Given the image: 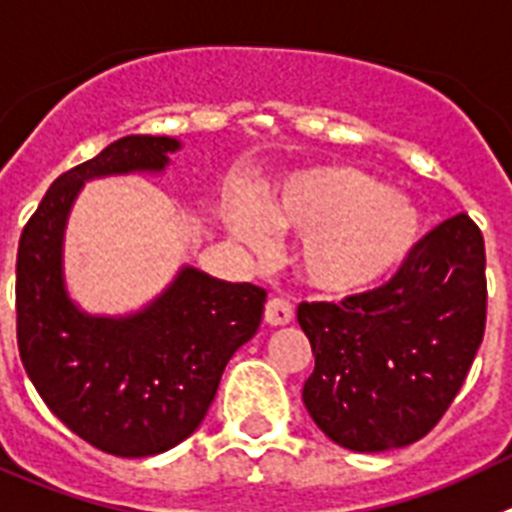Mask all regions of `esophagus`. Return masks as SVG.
Listing matches in <instances>:
<instances>
[{
    "instance_id": "34e87169",
    "label": "esophagus",
    "mask_w": 512,
    "mask_h": 512,
    "mask_svg": "<svg viewBox=\"0 0 512 512\" xmlns=\"http://www.w3.org/2000/svg\"><path fill=\"white\" fill-rule=\"evenodd\" d=\"M293 319V306L286 299H270L265 304V322L273 324V327H281Z\"/></svg>"
}]
</instances>
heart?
I'll return each mask as SVG.
<instances>
[{
    "label": "heart",
    "mask_w": 512,
    "mask_h": 512,
    "mask_svg": "<svg viewBox=\"0 0 512 512\" xmlns=\"http://www.w3.org/2000/svg\"><path fill=\"white\" fill-rule=\"evenodd\" d=\"M270 229L301 234L296 268L327 296H353L386 281L420 239V213L407 198L345 164H324L291 177L262 203ZM265 223V224H266ZM264 224V225H265ZM255 213H237L231 231L252 250L270 244Z\"/></svg>",
    "instance_id": "heart-1"
}]
</instances>
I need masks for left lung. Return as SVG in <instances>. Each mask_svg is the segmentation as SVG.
<instances>
[{"instance_id": "obj_1", "label": "left lung", "mask_w": 512, "mask_h": 512, "mask_svg": "<svg viewBox=\"0 0 512 512\" xmlns=\"http://www.w3.org/2000/svg\"><path fill=\"white\" fill-rule=\"evenodd\" d=\"M314 353L304 404L327 438L376 453L420 441L459 394L487 322L484 237L456 213L391 281L342 304H299Z\"/></svg>"}]
</instances>
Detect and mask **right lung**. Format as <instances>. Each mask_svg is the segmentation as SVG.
Masks as SVG:
<instances>
[{"mask_svg":"<svg viewBox=\"0 0 512 512\" xmlns=\"http://www.w3.org/2000/svg\"><path fill=\"white\" fill-rule=\"evenodd\" d=\"M170 136H123L59 175L17 247V348L48 410L82 441L123 459L185 441L206 417L226 363L260 327L265 288L182 268L128 317H90L64 286V229L84 180L162 172Z\"/></svg>","mask_w":512,"mask_h":512,"instance_id":"obj_1","label":"right lung"}]
</instances>
